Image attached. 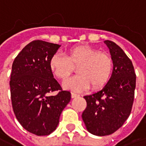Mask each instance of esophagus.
Returning <instances> with one entry per match:
<instances>
[{"label": "esophagus", "instance_id": "34e87169", "mask_svg": "<svg viewBox=\"0 0 146 146\" xmlns=\"http://www.w3.org/2000/svg\"><path fill=\"white\" fill-rule=\"evenodd\" d=\"M71 96H72V98H76L77 97V96H79V95L75 93H71Z\"/></svg>", "mask_w": 146, "mask_h": 146}]
</instances>
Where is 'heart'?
Instances as JSON below:
<instances>
[{
  "label": "heart",
  "mask_w": 146,
  "mask_h": 146,
  "mask_svg": "<svg viewBox=\"0 0 146 146\" xmlns=\"http://www.w3.org/2000/svg\"><path fill=\"white\" fill-rule=\"evenodd\" d=\"M50 68L56 77L65 80L77 67L78 76L64 82V87L80 91L91 86L100 89L110 80L113 70L112 56L88 46H77L69 49L65 55L56 53L51 57Z\"/></svg>",
  "instance_id": "1"
}]
</instances>
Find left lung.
I'll return each instance as SVG.
<instances>
[{"instance_id":"8db88e82","label":"left lung","mask_w":146,"mask_h":146,"mask_svg":"<svg viewBox=\"0 0 146 146\" xmlns=\"http://www.w3.org/2000/svg\"><path fill=\"white\" fill-rule=\"evenodd\" d=\"M105 43L113 60V74L103 90L83 96L86 108L82 114L88 131L99 136L113 134L129 118L136 82L133 64L125 52L113 41Z\"/></svg>"}]
</instances>
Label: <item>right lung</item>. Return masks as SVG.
<instances>
[{"label":"right lung","instance_id":"add662e5","mask_svg":"<svg viewBox=\"0 0 146 146\" xmlns=\"http://www.w3.org/2000/svg\"><path fill=\"white\" fill-rule=\"evenodd\" d=\"M60 45L43 40L28 43L16 56L11 74L12 107L17 119L31 133L47 135L57 127L71 99L53 78L50 60ZM57 92L56 95H50Z\"/></svg>","mask_w":146,"mask_h":146}]
</instances>
